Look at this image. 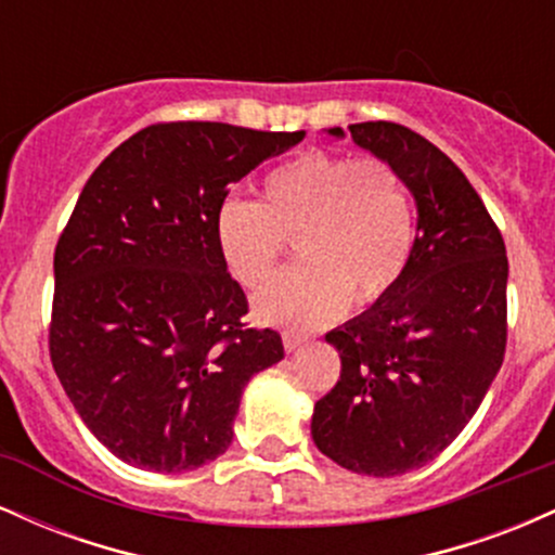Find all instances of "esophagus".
I'll list each match as a JSON object with an SVG mask.
<instances>
[{"label":"esophagus","instance_id":"1","mask_svg":"<svg viewBox=\"0 0 555 555\" xmlns=\"http://www.w3.org/2000/svg\"><path fill=\"white\" fill-rule=\"evenodd\" d=\"M282 339H284V349H286V352H295V349H299L305 341H308V339H305V336L292 334V331H286Z\"/></svg>","mask_w":555,"mask_h":555}]
</instances>
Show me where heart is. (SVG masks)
<instances>
[{
  "label": "heart",
  "mask_w": 555,
  "mask_h": 555,
  "mask_svg": "<svg viewBox=\"0 0 555 555\" xmlns=\"http://www.w3.org/2000/svg\"><path fill=\"white\" fill-rule=\"evenodd\" d=\"M227 271L256 289L295 242L297 269L258 292L256 315L271 326L310 331L347 305L380 302L410 263L415 211L404 180L384 158L308 151L273 167L258 203L229 197L214 221Z\"/></svg>",
  "instance_id": "obj_1"
}]
</instances>
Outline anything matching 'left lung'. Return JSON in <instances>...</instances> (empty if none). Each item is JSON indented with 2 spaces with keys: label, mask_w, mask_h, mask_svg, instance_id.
I'll return each instance as SVG.
<instances>
[{
  "label": "left lung",
  "mask_w": 555,
  "mask_h": 555,
  "mask_svg": "<svg viewBox=\"0 0 555 555\" xmlns=\"http://www.w3.org/2000/svg\"><path fill=\"white\" fill-rule=\"evenodd\" d=\"M349 132L401 175L417 203V237L397 286L326 334L341 375L315 401L310 433L339 467L393 477L436 460L501 371L508 260L486 203L430 140L397 122Z\"/></svg>",
  "instance_id": "obj_1"
}]
</instances>
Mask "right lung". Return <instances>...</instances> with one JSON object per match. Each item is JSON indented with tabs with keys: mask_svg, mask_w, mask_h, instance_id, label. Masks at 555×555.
Listing matches in <instances>:
<instances>
[{
	"mask_svg": "<svg viewBox=\"0 0 555 555\" xmlns=\"http://www.w3.org/2000/svg\"><path fill=\"white\" fill-rule=\"evenodd\" d=\"M302 138L151 125L82 188L54 250L49 354L88 430L132 467L188 473L224 454L242 388L284 358L276 331L242 323L214 221L229 184Z\"/></svg>",
	"mask_w": 555,
	"mask_h": 555,
	"instance_id": "right-lung-1",
	"label": "right lung"
}]
</instances>
